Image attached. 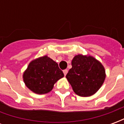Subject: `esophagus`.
I'll list each match as a JSON object with an SVG mask.
<instances>
[{"mask_svg":"<svg viewBox=\"0 0 124 124\" xmlns=\"http://www.w3.org/2000/svg\"><path fill=\"white\" fill-rule=\"evenodd\" d=\"M63 72H64V76L66 75V74L68 73V70H63Z\"/></svg>","mask_w":124,"mask_h":124,"instance_id":"34e87169","label":"esophagus"}]
</instances>
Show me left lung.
Wrapping results in <instances>:
<instances>
[{
  "instance_id": "left-lung-1",
  "label": "left lung",
  "mask_w": 124,
  "mask_h": 124,
  "mask_svg": "<svg viewBox=\"0 0 124 124\" xmlns=\"http://www.w3.org/2000/svg\"><path fill=\"white\" fill-rule=\"evenodd\" d=\"M72 66L66 77L78 96H92L104 83L106 78L104 68L93 57L77 55L73 58Z\"/></svg>"
}]
</instances>
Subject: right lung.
Masks as SVG:
<instances>
[{
	"label": "right lung",
	"instance_id": "right-lung-1",
	"mask_svg": "<svg viewBox=\"0 0 124 124\" xmlns=\"http://www.w3.org/2000/svg\"><path fill=\"white\" fill-rule=\"evenodd\" d=\"M63 77L58 64L47 56L32 61L23 74L26 86L38 94L51 91L54 84Z\"/></svg>",
	"mask_w": 124,
	"mask_h": 124
}]
</instances>
